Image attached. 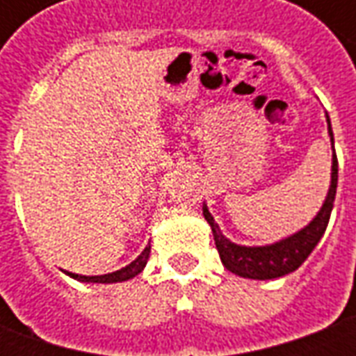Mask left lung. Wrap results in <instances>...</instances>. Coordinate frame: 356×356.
Listing matches in <instances>:
<instances>
[{
	"label": "left lung",
	"mask_w": 356,
	"mask_h": 356,
	"mask_svg": "<svg viewBox=\"0 0 356 356\" xmlns=\"http://www.w3.org/2000/svg\"><path fill=\"white\" fill-rule=\"evenodd\" d=\"M326 122H328L330 140H332V147H334V133H332L328 114H326ZM336 188L337 156L334 152V158H332V183H330L328 196H326V200L322 204L321 211L316 213V217L307 225L305 229H301L296 234H291V236L280 240L276 244H270V246L248 248L232 244L231 240L225 238L223 232L219 231V225L216 223L213 216L204 206V217H206V221L211 227L217 252H219V257H221V261L227 267V270H231V273L242 276V278L270 280V278L290 275L296 268L301 267V263L311 255V252L321 242L322 234H324L326 227H328L330 213H332L334 200H336Z\"/></svg>",
	"instance_id": "1"
}]
</instances>
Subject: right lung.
Returning a JSON list of instances; mask_svg holds the SVG:
<instances>
[{
  "label": "right lung",
  "instance_id": "1",
  "mask_svg": "<svg viewBox=\"0 0 356 356\" xmlns=\"http://www.w3.org/2000/svg\"><path fill=\"white\" fill-rule=\"evenodd\" d=\"M148 255H150V244H148L145 250H143V254L131 261L127 267L120 268L116 273H108V275H101V276H83V275H74V273H68L66 270V275L72 276L76 280H80V282H99V284H112V282H124V280H129L133 276H137L145 268L148 261Z\"/></svg>",
  "mask_w": 356,
  "mask_h": 356
}]
</instances>
